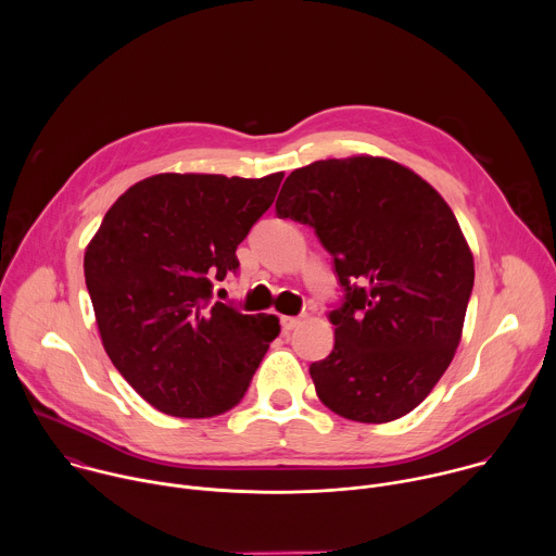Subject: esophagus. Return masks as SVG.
I'll return each mask as SVG.
<instances>
[{
	"label": "esophagus",
	"instance_id": "esophagus-1",
	"mask_svg": "<svg viewBox=\"0 0 556 556\" xmlns=\"http://www.w3.org/2000/svg\"><path fill=\"white\" fill-rule=\"evenodd\" d=\"M299 324H301L299 316H281V328H283V332H290V330L299 328Z\"/></svg>",
	"mask_w": 556,
	"mask_h": 556
}]
</instances>
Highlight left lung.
<instances>
[{
	"label": "left lung",
	"mask_w": 556,
	"mask_h": 556,
	"mask_svg": "<svg viewBox=\"0 0 556 556\" xmlns=\"http://www.w3.org/2000/svg\"><path fill=\"white\" fill-rule=\"evenodd\" d=\"M275 208L314 228L343 288L334 350L309 365L321 403L371 425L414 412L453 361L472 292L448 204L412 169L354 155L294 169Z\"/></svg>",
	"instance_id": "left-lung-1"
}]
</instances>
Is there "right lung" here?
Returning a JSON list of instances; mask_svg holds the SVG:
<instances>
[{"instance_id": "add662e5", "label": "right lung", "mask_w": 556, "mask_h": 556, "mask_svg": "<svg viewBox=\"0 0 556 556\" xmlns=\"http://www.w3.org/2000/svg\"><path fill=\"white\" fill-rule=\"evenodd\" d=\"M283 174H157L105 213L84 268L103 348L157 412L211 418L232 409L279 334L273 314L213 301L237 273V247L270 208Z\"/></svg>"}]
</instances>
